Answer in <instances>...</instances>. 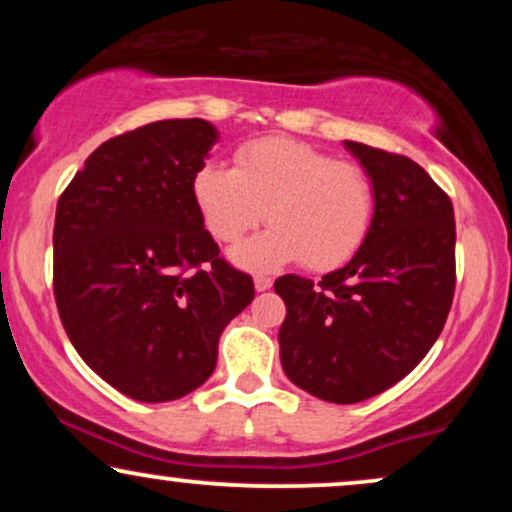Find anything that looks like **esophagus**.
<instances>
[{"label":"esophagus","instance_id":"obj_1","mask_svg":"<svg viewBox=\"0 0 512 512\" xmlns=\"http://www.w3.org/2000/svg\"><path fill=\"white\" fill-rule=\"evenodd\" d=\"M272 284H274L272 276H264V274L255 276V289L257 291H269V289H272Z\"/></svg>","mask_w":512,"mask_h":512}]
</instances>
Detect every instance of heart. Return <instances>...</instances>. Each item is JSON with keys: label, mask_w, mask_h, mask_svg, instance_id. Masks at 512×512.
I'll return each instance as SVG.
<instances>
[{"label": "heart", "mask_w": 512, "mask_h": 512, "mask_svg": "<svg viewBox=\"0 0 512 512\" xmlns=\"http://www.w3.org/2000/svg\"><path fill=\"white\" fill-rule=\"evenodd\" d=\"M192 195L223 245L240 243L267 214L272 228L238 252L243 264L264 269L291 260L315 272L339 267L366 243L375 214L373 178L361 163L284 137L243 144L233 168L204 163Z\"/></svg>", "instance_id": "1"}]
</instances>
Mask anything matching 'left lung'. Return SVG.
<instances>
[{"label":"left lung","mask_w":512,"mask_h":512,"mask_svg":"<svg viewBox=\"0 0 512 512\" xmlns=\"http://www.w3.org/2000/svg\"><path fill=\"white\" fill-rule=\"evenodd\" d=\"M375 187L366 243L342 269L313 284L274 281L284 298L281 366L291 383L334 404L380 395L419 366L455 296L452 202L419 163L344 142Z\"/></svg>","instance_id":"obj_1"}]
</instances>
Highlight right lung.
Here are the masks:
<instances>
[{
	"mask_svg": "<svg viewBox=\"0 0 512 512\" xmlns=\"http://www.w3.org/2000/svg\"><path fill=\"white\" fill-rule=\"evenodd\" d=\"M214 142L199 117L117 134L57 202L52 291L64 332L88 368L139 402L197 390L223 327L255 298L192 195Z\"/></svg>",
	"mask_w": 512,
	"mask_h": 512,
	"instance_id": "obj_1",
	"label": "right lung"
}]
</instances>
